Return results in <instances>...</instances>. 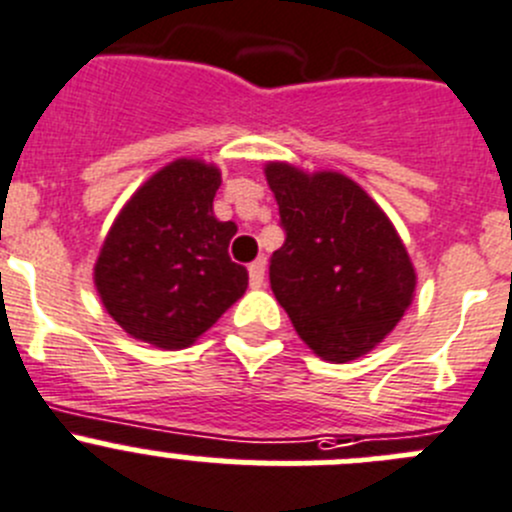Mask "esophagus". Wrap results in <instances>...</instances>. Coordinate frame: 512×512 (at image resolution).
Returning a JSON list of instances; mask_svg holds the SVG:
<instances>
[{
	"mask_svg": "<svg viewBox=\"0 0 512 512\" xmlns=\"http://www.w3.org/2000/svg\"><path fill=\"white\" fill-rule=\"evenodd\" d=\"M265 267H267L265 257H257V260L250 265V285L252 287L265 285Z\"/></svg>",
	"mask_w": 512,
	"mask_h": 512,
	"instance_id": "esophagus-1",
	"label": "esophagus"
}]
</instances>
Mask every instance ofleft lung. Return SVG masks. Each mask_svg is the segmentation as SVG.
<instances>
[{
	"instance_id": "1",
	"label": "left lung",
	"mask_w": 512,
	"mask_h": 512,
	"mask_svg": "<svg viewBox=\"0 0 512 512\" xmlns=\"http://www.w3.org/2000/svg\"><path fill=\"white\" fill-rule=\"evenodd\" d=\"M285 245L272 252L270 285L292 327L322 360L367 355L413 302L415 267L388 215L340 172L267 162Z\"/></svg>"
}]
</instances>
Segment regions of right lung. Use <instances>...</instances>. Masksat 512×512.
Segmentation results:
<instances>
[{"instance_id":"obj_1","label":"right lung","mask_w":512,"mask_h":512,"mask_svg":"<svg viewBox=\"0 0 512 512\" xmlns=\"http://www.w3.org/2000/svg\"><path fill=\"white\" fill-rule=\"evenodd\" d=\"M220 170L175 160L122 207L94 265L104 310L127 335L177 350L210 330L247 290V270L230 260L235 222L212 200Z\"/></svg>"}]
</instances>
